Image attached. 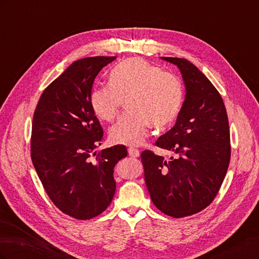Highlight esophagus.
Returning <instances> with one entry per match:
<instances>
[{"instance_id": "34e87169", "label": "esophagus", "mask_w": 259, "mask_h": 259, "mask_svg": "<svg viewBox=\"0 0 259 259\" xmlns=\"http://www.w3.org/2000/svg\"><path fill=\"white\" fill-rule=\"evenodd\" d=\"M127 151H128V154H130L131 156H133V158H137V156L140 155V151L138 150V149H136V148L130 147V148L127 149Z\"/></svg>"}]
</instances>
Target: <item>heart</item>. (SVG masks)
<instances>
[{
	"label": "heart",
	"mask_w": 259,
	"mask_h": 259,
	"mask_svg": "<svg viewBox=\"0 0 259 259\" xmlns=\"http://www.w3.org/2000/svg\"><path fill=\"white\" fill-rule=\"evenodd\" d=\"M111 88L96 86L90 94V104L100 120L111 122L126 99L128 111L109 131L115 144H142L150 124L165 127L182 110L183 84L174 74L142 58L120 62L109 76Z\"/></svg>",
	"instance_id": "1"
}]
</instances>
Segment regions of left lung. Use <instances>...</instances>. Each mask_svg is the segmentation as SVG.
I'll return each instance as SVG.
<instances>
[{"instance_id":"8db88e82","label":"left lung","mask_w":259,"mask_h":259,"mask_svg":"<svg viewBox=\"0 0 259 259\" xmlns=\"http://www.w3.org/2000/svg\"><path fill=\"white\" fill-rule=\"evenodd\" d=\"M161 59L177 66L186 89L175 125L155 143L177 156L145 150L142 161L153 204L180 218L204 209L219 191L230 161L229 122L221 94L197 67L185 58Z\"/></svg>"}]
</instances>
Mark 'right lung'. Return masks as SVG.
Segmentation results:
<instances>
[{"label": "right lung", "instance_id": "1", "mask_svg": "<svg viewBox=\"0 0 259 259\" xmlns=\"http://www.w3.org/2000/svg\"><path fill=\"white\" fill-rule=\"evenodd\" d=\"M116 57L74 61L43 92L35 108L31 159L46 193L62 213L76 219L98 216L115 192V164L127 155L117 145L97 153L103 127L90 104L100 70Z\"/></svg>", "mask_w": 259, "mask_h": 259}]
</instances>
